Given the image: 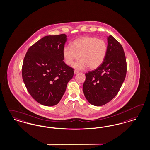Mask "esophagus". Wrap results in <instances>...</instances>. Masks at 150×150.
I'll return each mask as SVG.
<instances>
[{
    "instance_id": "esophagus-1",
    "label": "esophagus",
    "mask_w": 150,
    "mask_h": 150,
    "mask_svg": "<svg viewBox=\"0 0 150 150\" xmlns=\"http://www.w3.org/2000/svg\"><path fill=\"white\" fill-rule=\"evenodd\" d=\"M78 72H79V71H78V70H74V74H78Z\"/></svg>"
}]
</instances>
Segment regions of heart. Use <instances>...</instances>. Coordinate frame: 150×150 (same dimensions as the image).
Returning <instances> with one entry per match:
<instances>
[{
	"label": "heart",
	"instance_id": "1",
	"mask_svg": "<svg viewBox=\"0 0 150 150\" xmlns=\"http://www.w3.org/2000/svg\"><path fill=\"white\" fill-rule=\"evenodd\" d=\"M70 46L64 47L62 55L65 62L79 70H83L88 67L95 69L103 62L108 52L106 42L102 39L93 36H83L72 41Z\"/></svg>",
	"mask_w": 150,
	"mask_h": 150
}]
</instances>
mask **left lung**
<instances>
[{"mask_svg":"<svg viewBox=\"0 0 150 150\" xmlns=\"http://www.w3.org/2000/svg\"><path fill=\"white\" fill-rule=\"evenodd\" d=\"M108 52L103 64L85 74L83 91L89 103L100 106L116 96L124 83L127 64L124 49L112 35L108 37Z\"/></svg>","mask_w":150,"mask_h":150,"instance_id":"left-lung-1","label":"left lung"}]
</instances>
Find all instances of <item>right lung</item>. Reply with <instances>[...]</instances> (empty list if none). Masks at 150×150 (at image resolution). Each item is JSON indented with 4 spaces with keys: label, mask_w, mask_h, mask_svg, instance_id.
<instances>
[{
    "label": "right lung",
    "mask_w": 150,
    "mask_h": 150,
    "mask_svg": "<svg viewBox=\"0 0 150 150\" xmlns=\"http://www.w3.org/2000/svg\"><path fill=\"white\" fill-rule=\"evenodd\" d=\"M67 40L64 34L44 36L28 49L24 57L23 81L31 97L42 105L59 103L74 76V69L63 61Z\"/></svg>",
    "instance_id": "right-lung-1"
}]
</instances>
